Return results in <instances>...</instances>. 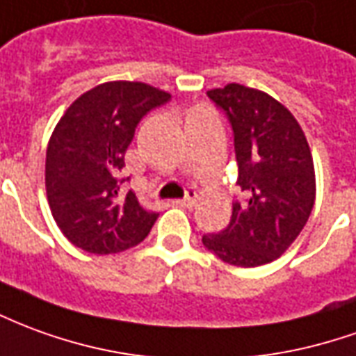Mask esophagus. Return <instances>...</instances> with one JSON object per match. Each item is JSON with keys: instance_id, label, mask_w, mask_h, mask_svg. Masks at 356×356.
<instances>
[{"instance_id": "obj_1", "label": "esophagus", "mask_w": 356, "mask_h": 356, "mask_svg": "<svg viewBox=\"0 0 356 356\" xmlns=\"http://www.w3.org/2000/svg\"><path fill=\"white\" fill-rule=\"evenodd\" d=\"M196 198H198L196 191H193V188H191V191L186 193L185 198H183V200H179V204H181L183 208H193V206L196 204Z\"/></svg>"}]
</instances>
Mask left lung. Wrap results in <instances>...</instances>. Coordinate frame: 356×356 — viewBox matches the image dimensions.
I'll list each match as a JSON object with an SVG mask.
<instances>
[{
    "instance_id": "left-lung-1",
    "label": "left lung",
    "mask_w": 356,
    "mask_h": 356,
    "mask_svg": "<svg viewBox=\"0 0 356 356\" xmlns=\"http://www.w3.org/2000/svg\"><path fill=\"white\" fill-rule=\"evenodd\" d=\"M231 121L241 202L229 225L204 235V247L238 268L270 264L307 225L316 200L312 152L299 121L270 94L229 83L208 90Z\"/></svg>"
}]
</instances>
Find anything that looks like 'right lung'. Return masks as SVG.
Masks as SVG:
<instances>
[{
    "instance_id": "right-lung-1",
    "label": "right lung",
    "mask_w": 356,
    "mask_h": 356,
    "mask_svg": "<svg viewBox=\"0 0 356 356\" xmlns=\"http://www.w3.org/2000/svg\"><path fill=\"white\" fill-rule=\"evenodd\" d=\"M171 94L135 81H109L65 109L46 150V195L57 227L74 247L115 254L143 243L158 213L135 193L121 195L119 171L140 119Z\"/></svg>"
}]
</instances>
